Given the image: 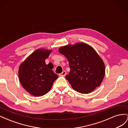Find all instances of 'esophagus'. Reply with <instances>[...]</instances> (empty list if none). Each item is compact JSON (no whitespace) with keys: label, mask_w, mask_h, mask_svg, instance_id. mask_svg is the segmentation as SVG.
<instances>
[{"label":"esophagus","mask_w":128,"mask_h":128,"mask_svg":"<svg viewBox=\"0 0 128 128\" xmlns=\"http://www.w3.org/2000/svg\"><path fill=\"white\" fill-rule=\"evenodd\" d=\"M66 75V71H63L61 73H60L59 74L60 76H64Z\"/></svg>","instance_id":"1"}]
</instances>
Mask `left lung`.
<instances>
[{
	"instance_id": "1",
	"label": "left lung",
	"mask_w": 128,
	"mask_h": 128,
	"mask_svg": "<svg viewBox=\"0 0 128 128\" xmlns=\"http://www.w3.org/2000/svg\"><path fill=\"white\" fill-rule=\"evenodd\" d=\"M59 51L68 60L70 71L66 78L75 91L88 94L100 86L105 67L102 60L91 46L80 42L63 46Z\"/></svg>"
}]
</instances>
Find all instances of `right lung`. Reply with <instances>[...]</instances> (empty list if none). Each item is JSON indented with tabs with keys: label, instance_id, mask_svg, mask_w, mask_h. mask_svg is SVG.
<instances>
[{
	"label": "right lung",
	"instance_id": "right-lung-1",
	"mask_svg": "<svg viewBox=\"0 0 128 128\" xmlns=\"http://www.w3.org/2000/svg\"><path fill=\"white\" fill-rule=\"evenodd\" d=\"M51 50L38 49L29 56L19 67L20 82L25 90L34 96H42L50 90L58 78L52 68L45 64Z\"/></svg>",
	"mask_w": 128,
	"mask_h": 128
}]
</instances>
